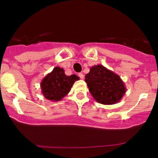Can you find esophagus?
<instances>
[{
    "label": "esophagus",
    "instance_id": "esophagus-1",
    "mask_svg": "<svg viewBox=\"0 0 158 158\" xmlns=\"http://www.w3.org/2000/svg\"><path fill=\"white\" fill-rule=\"evenodd\" d=\"M78 76L80 77V78L84 79V75H83V73H79V74H78Z\"/></svg>",
    "mask_w": 158,
    "mask_h": 158
}]
</instances>
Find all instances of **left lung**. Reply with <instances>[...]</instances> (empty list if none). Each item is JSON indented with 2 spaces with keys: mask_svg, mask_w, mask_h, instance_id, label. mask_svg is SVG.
<instances>
[{
  "mask_svg": "<svg viewBox=\"0 0 158 158\" xmlns=\"http://www.w3.org/2000/svg\"><path fill=\"white\" fill-rule=\"evenodd\" d=\"M85 81L91 96L103 105L116 104L126 92L125 85L119 76L101 64L91 67Z\"/></svg>",
  "mask_w": 158,
  "mask_h": 158,
  "instance_id": "1",
  "label": "left lung"
}]
</instances>
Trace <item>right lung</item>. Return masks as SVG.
Instances as JSON below:
<instances>
[{"label":"right lung","mask_w":158,"mask_h":158,"mask_svg":"<svg viewBox=\"0 0 158 158\" xmlns=\"http://www.w3.org/2000/svg\"><path fill=\"white\" fill-rule=\"evenodd\" d=\"M79 79L76 75H66L63 68L56 67L42 79L40 83L42 94L50 101H60L67 96L74 83Z\"/></svg>","instance_id":"add662e5"}]
</instances>
